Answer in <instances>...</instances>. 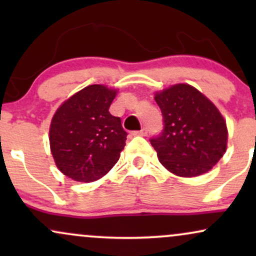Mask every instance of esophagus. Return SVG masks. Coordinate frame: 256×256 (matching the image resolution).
Instances as JSON below:
<instances>
[{
  "instance_id": "obj_1",
  "label": "esophagus",
  "mask_w": 256,
  "mask_h": 256,
  "mask_svg": "<svg viewBox=\"0 0 256 256\" xmlns=\"http://www.w3.org/2000/svg\"><path fill=\"white\" fill-rule=\"evenodd\" d=\"M146 134H148V130H146V128H143L140 131L132 132V134H134V136H146Z\"/></svg>"
}]
</instances>
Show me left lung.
I'll return each instance as SVG.
<instances>
[{"instance_id": "8db88e82", "label": "left lung", "mask_w": 256, "mask_h": 256, "mask_svg": "<svg viewBox=\"0 0 256 256\" xmlns=\"http://www.w3.org/2000/svg\"><path fill=\"white\" fill-rule=\"evenodd\" d=\"M154 100L165 124L161 136L150 140L161 165L183 178L210 171L228 148L226 120L216 106L185 83L155 91Z\"/></svg>"}]
</instances>
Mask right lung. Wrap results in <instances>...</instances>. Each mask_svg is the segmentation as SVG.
I'll return each mask as SVG.
<instances>
[{"mask_svg":"<svg viewBox=\"0 0 256 256\" xmlns=\"http://www.w3.org/2000/svg\"><path fill=\"white\" fill-rule=\"evenodd\" d=\"M118 89L92 84L64 101L52 116L49 144L55 165L80 183L98 180L118 162L128 134L108 112Z\"/></svg>","mask_w":256,"mask_h":256,"instance_id":"add662e5","label":"right lung"}]
</instances>
